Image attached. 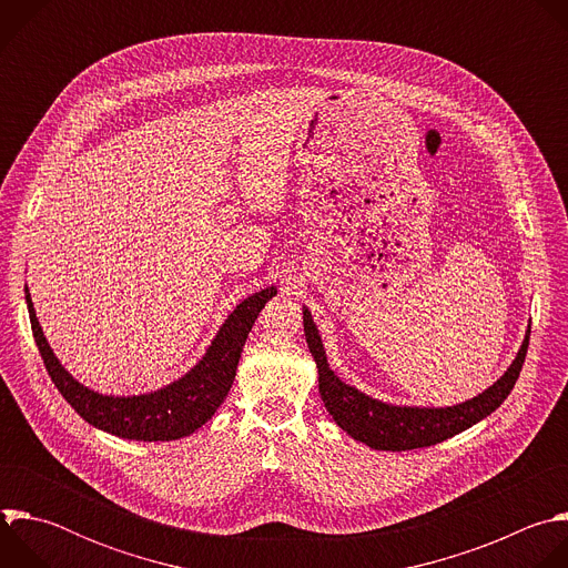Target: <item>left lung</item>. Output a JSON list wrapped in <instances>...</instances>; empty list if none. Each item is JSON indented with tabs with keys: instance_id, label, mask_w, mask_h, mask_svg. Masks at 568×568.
Masks as SVG:
<instances>
[{
	"instance_id": "left-lung-1",
	"label": "left lung",
	"mask_w": 568,
	"mask_h": 568,
	"mask_svg": "<svg viewBox=\"0 0 568 568\" xmlns=\"http://www.w3.org/2000/svg\"><path fill=\"white\" fill-rule=\"evenodd\" d=\"M303 331L307 348L316 362L318 371V393L326 404L333 420L355 440L382 452H404L416 447H429L443 443L471 425L488 418L501 407V402L510 395L530 339V326L517 351L508 371L483 393L465 399L454 407H409V404H393L366 395L364 390L346 384L335 375L323 351L321 335L310 310L303 305Z\"/></svg>"
}]
</instances>
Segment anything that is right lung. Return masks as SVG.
I'll list each match as a JSON object with an SVG mask.
<instances>
[{
  "instance_id": "add662e5",
  "label": "right lung",
  "mask_w": 568,
  "mask_h": 568,
  "mask_svg": "<svg viewBox=\"0 0 568 568\" xmlns=\"http://www.w3.org/2000/svg\"><path fill=\"white\" fill-rule=\"evenodd\" d=\"M276 294V285H270L240 301L224 318L202 359L171 384L139 395H108L78 382L60 364L42 333L31 292L24 287L38 351L62 397L92 427L119 438L143 443L186 438L213 418L235 379L240 353L252 326L265 303Z\"/></svg>"
}]
</instances>
